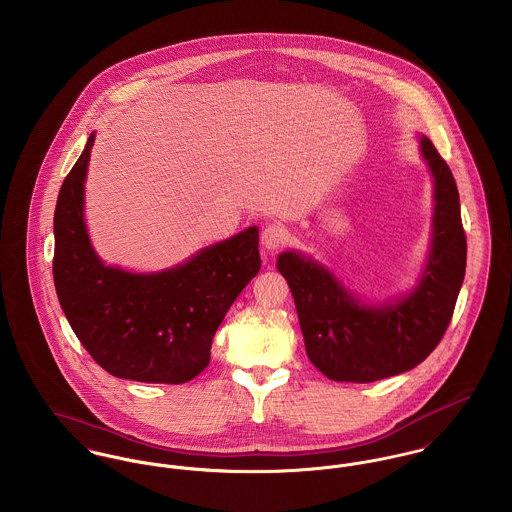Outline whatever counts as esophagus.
Listing matches in <instances>:
<instances>
[{
	"mask_svg": "<svg viewBox=\"0 0 512 512\" xmlns=\"http://www.w3.org/2000/svg\"><path fill=\"white\" fill-rule=\"evenodd\" d=\"M288 230L284 228V226H280V224H269L265 230H263V234H261V243H263V247L267 249V251H276V249H280L282 245H286V241H288Z\"/></svg>",
	"mask_w": 512,
	"mask_h": 512,
	"instance_id": "34e87169",
	"label": "esophagus"
}]
</instances>
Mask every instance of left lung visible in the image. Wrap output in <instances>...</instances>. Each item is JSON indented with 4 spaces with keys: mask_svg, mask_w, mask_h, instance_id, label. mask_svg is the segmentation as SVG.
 I'll list each match as a JSON object with an SVG mask.
<instances>
[{
    "mask_svg": "<svg viewBox=\"0 0 512 512\" xmlns=\"http://www.w3.org/2000/svg\"><path fill=\"white\" fill-rule=\"evenodd\" d=\"M433 177V226L425 265L401 296L370 302L302 251H282L278 273L294 296L308 358L333 382L368 384L421 364L440 343L466 275L460 195L446 161L421 134Z\"/></svg>",
    "mask_w": 512,
    "mask_h": 512,
    "instance_id": "left-lung-1",
    "label": "left lung"
}]
</instances>
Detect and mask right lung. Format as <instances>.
I'll return each mask as SVG.
<instances>
[{"mask_svg":"<svg viewBox=\"0 0 512 512\" xmlns=\"http://www.w3.org/2000/svg\"><path fill=\"white\" fill-rule=\"evenodd\" d=\"M87 138L54 210V286L85 351L109 374L146 384H185L210 362L214 333L259 273V228L198 249L179 265L136 273L107 265L85 222Z\"/></svg>","mask_w":512,"mask_h":512,"instance_id":"obj_1","label":"right lung"}]
</instances>
